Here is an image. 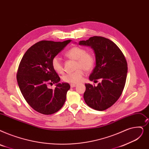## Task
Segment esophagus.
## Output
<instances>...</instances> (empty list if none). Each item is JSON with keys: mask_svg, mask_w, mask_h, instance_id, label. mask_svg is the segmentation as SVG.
I'll list each match as a JSON object with an SVG mask.
<instances>
[{"mask_svg": "<svg viewBox=\"0 0 149 149\" xmlns=\"http://www.w3.org/2000/svg\"><path fill=\"white\" fill-rule=\"evenodd\" d=\"M70 87H71V88H74V87H75V86H77L76 84H72V83L70 84Z\"/></svg>", "mask_w": 149, "mask_h": 149, "instance_id": "esophagus-1", "label": "esophagus"}]
</instances>
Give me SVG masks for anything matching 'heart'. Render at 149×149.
I'll list each match as a JSON object with an SVG mask.
<instances>
[{"label": "heart", "instance_id": "b5f03b06", "mask_svg": "<svg viewBox=\"0 0 149 149\" xmlns=\"http://www.w3.org/2000/svg\"><path fill=\"white\" fill-rule=\"evenodd\" d=\"M67 58L76 61V70L74 72L68 73L64 75L63 80L64 81L75 84L81 81L83 76V69L88 72L91 70L95 64V58L93 55L86 52L85 49L80 47H74L69 49L65 54ZM53 69L58 74L64 72L63 64L58 57L55 56L52 61Z\"/></svg>", "mask_w": 149, "mask_h": 149}]
</instances>
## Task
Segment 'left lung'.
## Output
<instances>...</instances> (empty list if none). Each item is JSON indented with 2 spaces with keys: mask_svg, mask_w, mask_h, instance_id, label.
I'll use <instances>...</instances> for the list:
<instances>
[{
  "mask_svg": "<svg viewBox=\"0 0 149 149\" xmlns=\"http://www.w3.org/2000/svg\"><path fill=\"white\" fill-rule=\"evenodd\" d=\"M79 45L89 46L94 52L95 66L89 80H102L96 86L85 84L84 100L89 107L103 111L119 99L124 88L128 69L125 58L117 45L104 37H91Z\"/></svg>",
  "mask_w": 149,
  "mask_h": 149,
  "instance_id": "obj_1",
  "label": "left lung"
}]
</instances>
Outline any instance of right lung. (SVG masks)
<instances>
[{
    "label": "right lung",
    "instance_id": "obj_1",
    "mask_svg": "<svg viewBox=\"0 0 149 149\" xmlns=\"http://www.w3.org/2000/svg\"><path fill=\"white\" fill-rule=\"evenodd\" d=\"M70 41L38 42L27 50L19 64L18 86L25 100L38 113L54 114L66 101L70 86L68 83H59L60 78L53 69L52 61ZM53 83L56 84L55 90L47 87L48 84Z\"/></svg>",
    "mask_w": 149,
    "mask_h": 149
}]
</instances>
